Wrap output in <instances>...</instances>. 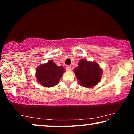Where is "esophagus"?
I'll return each instance as SVG.
<instances>
[{"mask_svg": "<svg viewBox=\"0 0 134 134\" xmlns=\"http://www.w3.org/2000/svg\"><path fill=\"white\" fill-rule=\"evenodd\" d=\"M66 68L67 71H71V67L70 66H66Z\"/></svg>", "mask_w": 134, "mask_h": 134, "instance_id": "obj_1", "label": "esophagus"}]
</instances>
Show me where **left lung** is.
Wrapping results in <instances>:
<instances>
[{"mask_svg": "<svg viewBox=\"0 0 134 134\" xmlns=\"http://www.w3.org/2000/svg\"><path fill=\"white\" fill-rule=\"evenodd\" d=\"M79 82L84 87L91 88L97 85L101 78L102 71L98 64L82 59L74 69Z\"/></svg>", "mask_w": 134, "mask_h": 134, "instance_id": "8db88e82", "label": "left lung"}]
</instances>
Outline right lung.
I'll use <instances>...</instances> for the list:
<instances>
[{
    "mask_svg": "<svg viewBox=\"0 0 134 134\" xmlns=\"http://www.w3.org/2000/svg\"><path fill=\"white\" fill-rule=\"evenodd\" d=\"M64 68L58 66L52 60L36 69V77L38 82L45 87H51L57 85L65 72Z\"/></svg>",
    "mask_w": 134,
    "mask_h": 134,
    "instance_id": "obj_1",
    "label": "right lung"
}]
</instances>
